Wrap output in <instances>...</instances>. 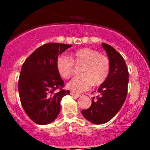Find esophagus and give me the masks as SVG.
<instances>
[{
  "instance_id": "34e87169",
  "label": "esophagus",
  "mask_w": 150,
  "mask_h": 150,
  "mask_svg": "<svg viewBox=\"0 0 150 150\" xmlns=\"http://www.w3.org/2000/svg\"><path fill=\"white\" fill-rule=\"evenodd\" d=\"M70 94H71L72 96H73V97H80V94H77V93L73 92H70Z\"/></svg>"
}]
</instances>
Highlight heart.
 Masks as SVG:
<instances>
[{
    "label": "heart",
    "mask_w": 150,
    "mask_h": 150,
    "mask_svg": "<svg viewBox=\"0 0 150 150\" xmlns=\"http://www.w3.org/2000/svg\"><path fill=\"white\" fill-rule=\"evenodd\" d=\"M74 65H82L79 70L81 75L74 77L67 85L74 92H84L92 85L100 86L109 75L110 62L107 56L89 48H82L74 51L70 58L59 56L56 59V68L63 78L68 79L73 75Z\"/></svg>",
    "instance_id": "b5f03b06"
}]
</instances>
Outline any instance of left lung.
Returning a JSON list of instances; mask_svg holds the SVG:
<instances>
[{
	"label": "left lung",
	"instance_id": "1",
	"mask_svg": "<svg viewBox=\"0 0 150 150\" xmlns=\"http://www.w3.org/2000/svg\"><path fill=\"white\" fill-rule=\"evenodd\" d=\"M102 47L109 59V75L98 89L99 95L96 99L93 97L90 107L82 111L86 119L94 124H103L114 117L123 106L128 93L129 74L123 56L108 44L102 43Z\"/></svg>",
	"mask_w": 150,
	"mask_h": 150
}]
</instances>
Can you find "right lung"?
<instances>
[{
  "mask_svg": "<svg viewBox=\"0 0 150 150\" xmlns=\"http://www.w3.org/2000/svg\"><path fill=\"white\" fill-rule=\"evenodd\" d=\"M72 45L49 43L41 46L24 62L18 80L21 104L35 123L46 125L57 118L61 101L70 94L56 68V59ZM59 89V91L57 89Z\"/></svg>",
  "mask_w": 150,
  "mask_h": 150,
  "instance_id": "1",
  "label": "right lung"
}]
</instances>
